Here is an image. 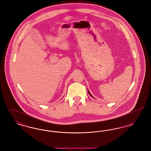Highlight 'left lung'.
I'll use <instances>...</instances> for the list:
<instances>
[{
  "mask_svg": "<svg viewBox=\"0 0 151 151\" xmlns=\"http://www.w3.org/2000/svg\"><path fill=\"white\" fill-rule=\"evenodd\" d=\"M88 93L89 94H90V96H91V97H93V96H92V95H91V94L90 93V92H89V91H88Z\"/></svg>",
  "mask_w": 151,
  "mask_h": 151,
  "instance_id": "obj_1",
  "label": "left lung"
}]
</instances>
